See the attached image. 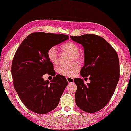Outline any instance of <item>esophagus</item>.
Returning a JSON list of instances; mask_svg holds the SVG:
<instances>
[{
    "label": "esophagus",
    "instance_id": "1",
    "mask_svg": "<svg viewBox=\"0 0 131 131\" xmlns=\"http://www.w3.org/2000/svg\"><path fill=\"white\" fill-rule=\"evenodd\" d=\"M67 82H69V83H73V82H74V79H73V78H70V77H67Z\"/></svg>",
    "mask_w": 131,
    "mask_h": 131
}]
</instances>
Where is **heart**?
Listing matches in <instances>:
<instances>
[{
	"mask_svg": "<svg viewBox=\"0 0 131 131\" xmlns=\"http://www.w3.org/2000/svg\"><path fill=\"white\" fill-rule=\"evenodd\" d=\"M62 51L70 54V61L73 60H80L82 55L79 53V48L76 43L67 42L60 46ZM47 57L48 60L53 64H57L58 61V55L56 48L51 47L48 50ZM80 67L78 62H73L68 65H61L58 67L57 71L60 75L67 77H73L78 74Z\"/></svg>",
	"mask_w": 131,
	"mask_h": 131,
	"instance_id": "1",
	"label": "heart"
}]
</instances>
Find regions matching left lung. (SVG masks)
Returning <instances> with one entry per match:
<instances>
[{"mask_svg":"<svg viewBox=\"0 0 131 131\" xmlns=\"http://www.w3.org/2000/svg\"><path fill=\"white\" fill-rule=\"evenodd\" d=\"M84 47L85 64L80 71L83 78L91 82L84 83L80 78L74 79L77 85L76 105L81 110L93 113L101 110L112 97L120 77L117 53L110 44L99 36L88 34L71 36Z\"/></svg>","mask_w":131,"mask_h":131,"instance_id":"obj_1","label":"left lung"}]
</instances>
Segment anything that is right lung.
Wrapping results in <instances>:
<instances>
[{
  "mask_svg": "<svg viewBox=\"0 0 131 131\" xmlns=\"http://www.w3.org/2000/svg\"><path fill=\"white\" fill-rule=\"evenodd\" d=\"M69 36L44 32L32 33L20 44L12 60L11 73L14 86L19 98L28 109L43 114L58 106L68 82L57 74L48 60V50L67 40ZM54 76L51 82L43 75Z\"/></svg>",
  "mask_w": 131,
  "mask_h": 131,
  "instance_id": "right-lung-1",
  "label": "right lung"
}]
</instances>
